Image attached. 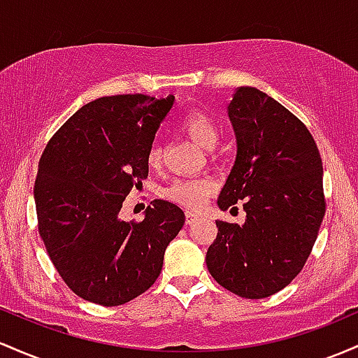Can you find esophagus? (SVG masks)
<instances>
[{
    "label": "esophagus",
    "mask_w": 358,
    "mask_h": 358,
    "mask_svg": "<svg viewBox=\"0 0 358 358\" xmlns=\"http://www.w3.org/2000/svg\"><path fill=\"white\" fill-rule=\"evenodd\" d=\"M196 220H198V215H196V213L186 211V224H192Z\"/></svg>",
    "instance_id": "34e87169"
}]
</instances>
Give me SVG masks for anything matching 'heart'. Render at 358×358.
<instances>
[{
	"label": "heart",
	"mask_w": 358,
	"mask_h": 358,
	"mask_svg": "<svg viewBox=\"0 0 358 358\" xmlns=\"http://www.w3.org/2000/svg\"><path fill=\"white\" fill-rule=\"evenodd\" d=\"M179 128L192 142L203 148H213L218 143L220 128L215 118L208 111L194 108L180 116ZM147 164L150 167H159L162 164V148L159 143H152L147 150ZM216 191V184L208 178L179 179L164 189V196L172 203H178L187 210H199L204 206L208 198Z\"/></svg>",
	"instance_id": "heart-1"
}]
</instances>
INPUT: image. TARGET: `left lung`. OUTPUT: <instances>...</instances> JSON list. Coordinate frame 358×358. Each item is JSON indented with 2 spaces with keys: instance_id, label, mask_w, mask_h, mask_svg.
<instances>
[{
  "instance_id": "8db88e82",
  "label": "left lung",
  "mask_w": 358,
  "mask_h": 358,
  "mask_svg": "<svg viewBox=\"0 0 358 358\" xmlns=\"http://www.w3.org/2000/svg\"><path fill=\"white\" fill-rule=\"evenodd\" d=\"M228 116L236 159L218 206L240 203L247 216L216 222L206 266L233 294L262 299L291 284L311 254L327 211L323 164L306 125L266 92L236 90Z\"/></svg>"
}]
</instances>
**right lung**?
Segmentation results:
<instances>
[{"label": "right lung", "instance_id": "1", "mask_svg": "<svg viewBox=\"0 0 358 358\" xmlns=\"http://www.w3.org/2000/svg\"><path fill=\"white\" fill-rule=\"evenodd\" d=\"M172 104L174 96H104L43 148L34 186L38 235L64 282L90 303L120 306L145 292L186 220L162 199L142 222L120 218L123 201L147 179V150Z\"/></svg>", "mask_w": 358, "mask_h": 358}]
</instances>
